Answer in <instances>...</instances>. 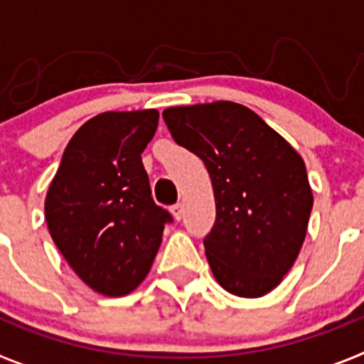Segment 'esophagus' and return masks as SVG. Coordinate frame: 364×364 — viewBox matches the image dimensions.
I'll return each mask as SVG.
<instances>
[{"mask_svg":"<svg viewBox=\"0 0 364 364\" xmlns=\"http://www.w3.org/2000/svg\"><path fill=\"white\" fill-rule=\"evenodd\" d=\"M171 213H173V217L176 218V220H180V218L184 217V205L180 204H175V205H171Z\"/></svg>","mask_w":364,"mask_h":364,"instance_id":"esophagus-1","label":"esophagus"}]
</instances>
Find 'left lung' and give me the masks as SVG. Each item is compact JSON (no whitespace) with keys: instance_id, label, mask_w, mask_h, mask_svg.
Instances as JSON below:
<instances>
[{"instance_id":"obj_1","label":"left lung","mask_w":364,"mask_h":364,"mask_svg":"<svg viewBox=\"0 0 364 364\" xmlns=\"http://www.w3.org/2000/svg\"><path fill=\"white\" fill-rule=\"evenodd\" d=\"M162 117L210 173L217 218L204 247L217 282L239 297L269 294L306 237L314 195L302 156L235 102L169 107Z\"/></svg>"}]
</instances>
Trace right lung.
Masks as SVG:
<instances>
[{
	"label": "right lung",
	"instance_id": "1",
	"mask_svg": "<svg viewBox=\"0 0 364 364\" xmlns=\"http://www.w3.org/2000/svg\"><path fill=\"white\" fill-rule=\"evenodd\" d=\"M156 127V109L87 120L67 144L45 197L54 244L74 273L107 297L136 290L171 222L153 202L142 164Z\"/></svg>",
	"mask_w": 364,
	"mask_h": 364
}]
</instances>
